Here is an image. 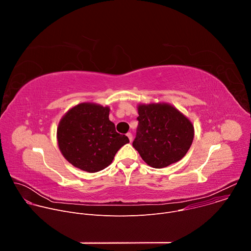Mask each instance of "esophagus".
<instances>
[{"label":"esophagus","mask_w":251,"mask_h":251,"mask_svg":"<svg viewBox=\"0 0 251 251\" xmlns=\"http://www.w3.org/2000/svg\"><path fill=\"white\" fill-rule=\"evenodd\" d=\"M126 135H127V137H128L129 141H130V142H132V140H133V136H132V134H131V133H127Z\"/></svg>","instance_id":"esophagus-1"}]
</instances>
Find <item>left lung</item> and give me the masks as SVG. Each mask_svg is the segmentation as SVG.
Instances as JSON below:
<instances>
[{
    "mask_svg": "<svg viewBox=\"0 0 251 251\" xmlns=\"http://www.w3.org/2000/svg\"><path fill=\"white\" fill-rule=\"evenodd\" d=\"M139 121L133 147L149 166L161 169L180 161L195 135L192 122L169 103L138 105Z\"/></svg>",
    "mask_w": 251,
    "mask_h": 251,
    "instance_id": "1",
    "label": "left lung"
}]
</instances>
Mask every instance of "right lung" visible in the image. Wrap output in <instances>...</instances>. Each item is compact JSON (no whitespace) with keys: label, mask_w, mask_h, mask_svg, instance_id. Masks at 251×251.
<instances>
[{"label":"right lung","mask_w":251,"mask_h":251,"mask_svg":"<svg viewBox=\"0 0 251 251\" xmlns=\"http://www.w3.org/2000/svg\"><path fill=\"white\" fill-rule=\"evenodd\" d=\"M108 106L84 102L69 109L58 123L57 142L73 166L96 173L108 167L118 150L129 143L109 120Z\"/></svg>","instance_id":"1"}]
</instances>
